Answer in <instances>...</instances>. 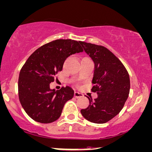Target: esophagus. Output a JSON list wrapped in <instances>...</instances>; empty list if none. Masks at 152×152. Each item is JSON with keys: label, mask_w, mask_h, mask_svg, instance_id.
Listing matches in <instances>:
<instances>
[{"label": "esophagus", "mask_w": 152, "mask_h": 152, "mask_svg": "<svg viewBox=\"0 0 152 152\" xmlns=\"http://www.w3.org/2000/svg\"><path fill=\"white\" fill-rule=\"evenodd\" d=\"M82 96H83V94H82L78 92V91H75V98L77 99Z\"/></svg>", "instance_id": "1"}]
</instances>
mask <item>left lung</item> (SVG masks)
I'll list each match as a JSON object with an SVG mask.
<instances>
[{"label": "left lung", "mask_w": 152, "mask_h": 152, "mask_svg": "<svg viewBox=\"0 0 152 152\" xmlns=\"http://www.w3.org/2000/svg\"><path fill=\"white\" fill-rule=\"evenodd\" d=\"M94 63L93 92L98 97L81 110L83 117L91 123H105L117 115L124 106L130 93V77L121 61L102 46L80 42Z\"/></svg>", "instance_id": "left-lung-1"}]
</instances>
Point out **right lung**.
Here are the masks:
<instances>
[{
    "instance_id": "1",
    "label": "right lung",
    "mask_w": 152,
    "mask_h": 152,
    "mask_svg": "<svg viewBox=\"0 0 152 152\" xmlns=\"http://www.w3.org/2000/svg\"><path fill=\"white\" fill-rule=\"evenodd\" d=\"M80 42L57 39L35 50L20 70L18 94L20 104L31 118L41 123H50L60 118L64 105L72 99L70 87L50 89L58 72L63 70L68 56L83 51Z\"/></svg>"
}]
</instances>
